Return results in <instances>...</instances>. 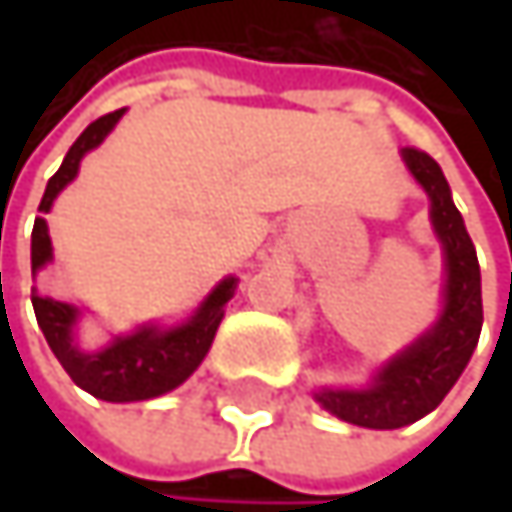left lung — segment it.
Instances as JSON below:
<instances>
[{"label":"left lung","mask_w":512,"mask_h":512,"mask_svg":"<svg viewBox=\"0 0 512 512\" xmlns=\"http://www.w3.org/2000/svg\"><path fill=\"white\" fill-rule=\"evenodd\" d=\"M400 156L430 198L433 234L445 257V290L436 323L388 358L364 388L314 391V400L326 412L367 430H397L430 415L462 376L483 326L477 252L451 198V186L433 156L415 148H403Z\"/></svg>","instance_id":"1"}]
</instances>
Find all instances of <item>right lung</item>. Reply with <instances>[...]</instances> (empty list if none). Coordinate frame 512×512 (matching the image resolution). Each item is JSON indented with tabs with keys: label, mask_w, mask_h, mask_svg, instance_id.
Wrapping results in <instances>:
<instances>
[{
	"label": "right lung",
	"mask_w": 512,
	"mask_h": 512,
	"mask_svg": "<svg viewBox=\"0 0 512 512\" xmlns=\"http://www.w3.org/2000/svg\"><path fill=\"white\" fill-rule=\"evenodd\" d=\"M124 112L127 109L109 112L82 130V136L70 145L61 168L47 183V192L38 207L41 213H50L58 192L76 180L82 156L103 145V139L124 118ZM50 260V228H47V219L38 216L35 231H32V275H38ZM237 281H240L237 275H225L204 296V302L192 311V317H186L183 323L177 326L145 323V326H136L130 335H115L100 350L79 347L76 335H79L82 311L76 305L41 296L38 287H32V305H35V317L50 350L82 391L109 403H136V400H154L159 394L174 391L198 370V364L213 347L216 329L225 317V305L231 302L237 290Z\"/></svg>",
	"instance_id": "obj_1"
}]
</instances>
